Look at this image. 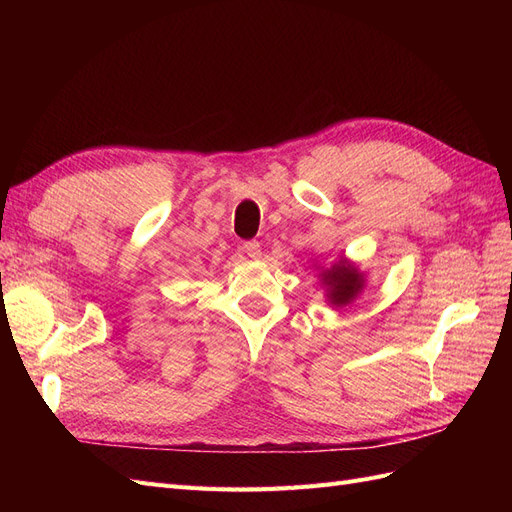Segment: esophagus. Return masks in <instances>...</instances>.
Listing matches in <instances>:
<instances>
[{
	"instance_id": "34e87169",
	"label": "esophagus",
	"mask_w": 512,
	"mask_h": 512,
	"mask_svg": "<svg viewBox=\"0 0 512 512\" xmlns=\"http://www.w3.org/2000/svg\"><path fill=\"white\" fill-rule=\"evenodd\" d=\"M241 250L250 258H260V243L258 241H245L241 245Z\"/></svg>"
}]
</instances>
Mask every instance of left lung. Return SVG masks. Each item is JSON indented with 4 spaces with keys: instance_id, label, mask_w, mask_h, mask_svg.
Wrapping results in <instances>:
<instances>
[{
    "instance_id": "left-lung-1",
    "label": "left lung",
    "mask_w": 512,
    "mask_h": 512,
    "mask_svg": "<svg viewBox=\"0 0 512 512\" xmlns=\"http://www.w3.org/2000/svg\"><path fill=\"white\" fill-rule=\"evenodd\" d=\"M322 280L324 284H329V299L335 305L350 303L363 288V275L352 267H346L344 260H339L337 265L324 271Z\"/></svg>"
}]
</instances>
